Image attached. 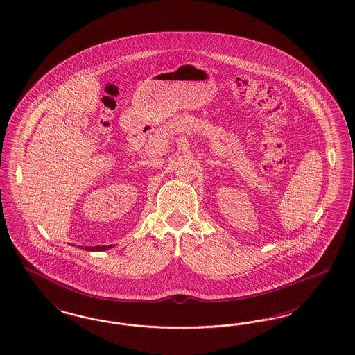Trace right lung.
Returning a JSON list of instances; mask_svg holds the SVG:
<instances>
[{"mask_svg": "<svg viewBox=\"0 0 355 355\" xmlns=\"http://www.w3.org/2000/svg\"><path fill=\"white\" fill-rule=\"evenodd\" d=\"M110 247H112V245H96V247H85V250L86 251H104V250H107V248H110ZM82 248V247H80Z\"/></svg>", "mask_w": 355, "mask_h": 355, "instance_id": "right-lung-1", "label": "right lung"}]
</instances>
